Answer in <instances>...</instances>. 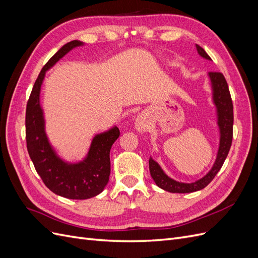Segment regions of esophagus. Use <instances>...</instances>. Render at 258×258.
Segmentation results:
<instances>
[{
    "label": "esophagus",
    "mask_w": 258,
    "mask_h": 258,
    "mask_svg": "<svg viewBox=\"0 0 258 258\" xmlns=\"http://www.w3.org/2000/svg\"><path fill=\"white\" fill-rule=\"evenodd\" d=\"M136 128L139 130V131H145L146 129V124L144 123V120L142 119V117H139V118L137 119V122H136Z\"/></svg>",
    "instance_id": "34e87169"
}]
</instances>
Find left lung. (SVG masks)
<instances>
[{"label":"left lung","instance_id":"8db88e82","mask_svg":"<svg viewBox=\"0 0 258 258\" xmlns=\"http://www.w3.org/2000/svg\"><path fill=\"white\" fill-rule=\"evenodd\" d=\"M196 47L201 57L211 60L210 56L205 51L204 48L200 47L199 45H196ZM209 76L213 87V100L217 107V122L221 131L220 148H218L216 161L210 172L206 176L200 178L199 181L195 183H181L167 176L163 173V171L161 170L158 163L150 158V171L152 177L160 188L167 191L185 194L204 189L206 186L212 182V179L215 177L218 171L221 170L223 163L229 153L233 132V105L228 84L226 82L225 76L221 72H209Z\"/></svg>","mask_w":258,"mask_h":258}]
</instances>
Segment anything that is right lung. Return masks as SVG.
<instances>
[{"label":"right lung","instance_id":"add662e5","mask_svg":"<svg viewBox=\"0 0 258 258\" xmlns=\"http://www.w3.org/2000/svg\"><path fill=\"white\" fill-rule=\"evenodd\" d=\"M82 44L80 41L70 42L48 60L34 83L26 110L27 148L36 172L52 192L79 200L95 197L104 189L111 173L110 151L120 136L119 129L115 127L96 136L87 158L80 163L69 165L57 157L46 138L40 90L45 72L72 48Z\"/></svg>","mask_w":258,"mask_h":258}]
</instances>
